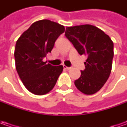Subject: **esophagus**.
<instances>
[{
    "instance_id": "obj_1",
    "label": "esophagus",
    "mask_w": 127,
    "mask_h": 127,
    "mask_svg": "<svg viewBox=\"0 0 127 127\" xmlns=\"http://www.w3.org/2000/svg\"><path fill=\"white\" fill-rule=\"evenodd\" d=\"M64 69H66V70H70V69H71V67H67L66 66H64Z\"/></svg>"
}]
</instances>
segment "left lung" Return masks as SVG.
Instances as JSON below:
<instances>
[{
	"label": "left lung",
	"mask_w": 127,
	"mask_h": 127,
	"mask_svg": "<svg viewBox=\"0 0 127 127\" xmlns=\"http://www.w3.org/2000/svg\"><path fill=\"white\" fill-rule=\"evenodd\" d=\"M65 35L78 54L87 57L85 68L74 84L85 95L95 94L105 85L112 71L113 42L102 30L90 25L67 27Z\"/></svg>",
	"instance_id": "8db88e82"
}]
</instances>
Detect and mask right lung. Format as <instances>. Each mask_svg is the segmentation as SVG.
I'll use <instances>...</instances> for the list:
<instances>
[{
    "label": "right lung",
    "mask_w": 127,
    "mask_h": 127,
    "mask_svg": "<svg viewBox=\"0 0 127 127\" xmlns=\"http://www.w3.org/2000/svg\"><path fill=\"white\" fill-rule=\"evenodd\" d=\"M64 31L60 24L42 20L34 22L17 40L14 53L16 70L25 88L34 95L50 92L63 71V66H51L43 59Z\"/></svg>",
    "instance_id": "obj_1"
}]
</instances>
